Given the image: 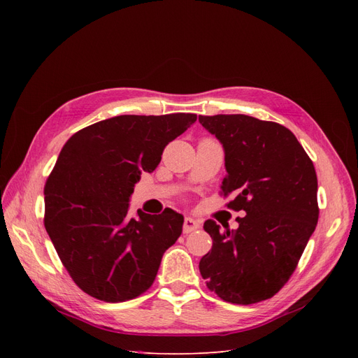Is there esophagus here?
<instances>
[{
  "mask_svg": "<svg viewBox=\"0 0 358 358\" xmlns=\"http://www.w3.org/2000/svg\"><path fill=\"white\" fill-rule=\"evenodd\" d=\"M197 229H200V221L189 218V216H188V218H185V221H183V233H185V234L196 231Z\"/></svg>",
  "mask_w": 358,
  "mask_h": 358,
  "instance_id": "esophagus-1",
  "label": "esophagus"
}]
</instances>
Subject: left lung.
I'll use <instances>...</instances> for the list:
<instances>
[{
    "label": "left lung",
    "instance_id": "obj_1",
    "mask_svg": "<svg viewBox=\"0 0 358 358\" xmlns=\"http://www.w3.org/2000/svg\"><path fill=\"white\" fill-rule=\"evenodd\" d=\"M199 121L224 148L221 194L234 196L227 208L246 213L236 220L237 230L204 222L213 245L200 259V273L224 301L252 305L288 282L315 230V167L280 124L246 115L199 116Z\"/></svg>",
    "mask_w": 358,
    "mask_h": 358
}]
</instances>
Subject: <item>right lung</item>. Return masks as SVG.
<instances>
[{
    "label": "right lung",
    "instance_id": "right-lung-1",
    "mask_svg": "<svg viewBox=\"0 0 358 358\" xmlns=\"http://www.w3.org/2000/svg\"><path fill=\"white\" fill-rule=\"evenodd\" d=\"M197 121L194 113L121 115L73 134L45 185V227L69 275L95 299H136L154 284L183 216L128 213L143 171H154L164 148Z\"/></svg>",
    "mask_w": 358,
    "mask_h": 358
}]
</instances>
